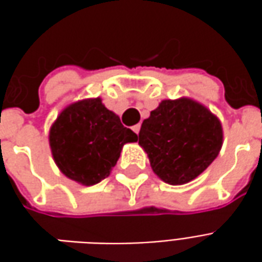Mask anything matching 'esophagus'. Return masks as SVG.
<instances>
[{"instance_id": "1", "label": "esophagus", "mask_w": 262, "mask_h": 262, "mask_svg": "<svg viewBox=\"0 0 262 262\" xmlns=\"http://www.w3.org/2000/svg\"><path fill=\"white\" fill-rule=\"evenodd\" d=\"M132 130L135 132L136 135H139V132H140V125H139V123H137V125H135L133 127H132Z\"/></svg>"}]
</instances>
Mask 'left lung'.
<instances>
[{
    "instance_id": "left-lung-1",
    "label": "left lung",
    "mask_w": 262,
    "mask_h": 262,
    "mask_svg": "<svg viewBox=\"0 0 262 262\" xmlns=\"http://www.w3.org/2000/svg\"><path fill=\"white\" fill-rule=\"evenodd\" d=\"M139 144L160 180L184 185L217 157L223 127L219 118L195 99H164L143 120Z\"/></svg>"
}]
</instances>
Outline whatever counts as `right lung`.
<instances>
[{
    "label": "right lung",
    "mask_w": 262,
    "mask_h": 262,
    "mask_svg": "<svg viewBox=\"0 0 262 262\" xmlns=\"http://www.w3.org/2000/svg\"><path fill=\"white\" fill-rule=\"evenodd\" d=\"M137 135L105 108L101 98L67 105L49 132V144L59 170L67 178L91 187L111 174L126 143Z\"/></svg>",
    "instance_id": "1"
}]
</instances>
